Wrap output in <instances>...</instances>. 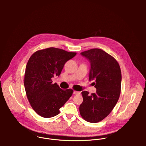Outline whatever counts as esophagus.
Wrapping results in <instances>:
<instances>
[{
	"mask_svg": "<svg viewBox=\"0 0 146 146\" xmlns=\"http://www.w3.org/2000/svg\"><path fill=\"white\" fill-rule=\"evenodd\" d=\"M73 94H74V95H79V94H80V92L79 91H74V92H73Z\"/></svg>",
	"mask_w": 146,
	"mask_h": 146,
	"instance_id": "esophagus-1",
	"label": "esophagus"
}]
</instances>
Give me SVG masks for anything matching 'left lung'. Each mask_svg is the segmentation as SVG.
<instances>
[{"instance_id": "left-lung-1", "label": "left lung", "mask_w": 146, "mask_h": 146, "mask_svg": "<svg viewBox=\"0 0 146 146\" xmlns=\"http://www.w3.org/2000/svg\"><path fill=\"white\" fill-rule=\"evenodd\" d=\"M81 55L90 62L89 80H94L96 93L81 92L83 102L79 110L86 121L96 123L103 120L117 104L121 86V72L117 61L110 55L99 48L84 51Z\"/></svg>"}]
</instances>
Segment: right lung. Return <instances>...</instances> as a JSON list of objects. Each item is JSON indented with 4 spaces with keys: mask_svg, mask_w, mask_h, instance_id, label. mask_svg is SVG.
Segmentation results:
<instances>
[{
    "mask_svg": "<svg viewBox=\"0 0 146 146\" xmlns=\"http://www.w3.org/2000/svg\"><path fill=\"white\" fill-rule=\"evenodd\" d=\"M76 55L64 50L50 47L35 52L30 57L25 69L24 86L32 109L39 115L50 118L72 95L71 89L64 90L52 78L59 76L65 64Z\"/></svg>",
    "mask_w": 146,
    "mask_h": 146,
    "instance_id": "1",
    "label": "right lung"
}]
</instances>
